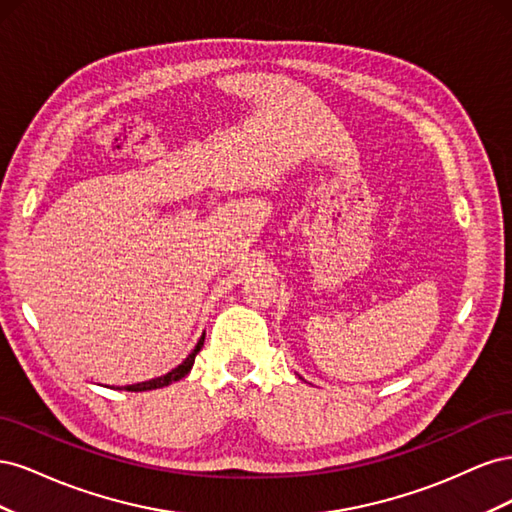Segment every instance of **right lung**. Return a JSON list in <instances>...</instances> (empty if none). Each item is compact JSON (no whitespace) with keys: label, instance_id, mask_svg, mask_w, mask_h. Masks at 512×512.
<instances>
[{"label":"right lung","instance_id":"add662e5","mask_svg":"<svg viewBox=\"0 0 512 512\" xmlns=\"http://www.w3.org/2000/svg\"><path fill=\"white\" fill-rule=\"evenodd\" d=\"M203 344H205V335L198 339V344H196V348L188 354V359H185L181 365H177L173 371H168L166 376L153 378V380H147V382H138V384H128V386H123V391H136V393H138V391H153V389H162V386H168V384H173V382L185 378V376L190 374V369H192V365H194L196 354L200 352V348H203Z\"/></svg>","mask_w":512,"mask_h":512}]
</instances>
